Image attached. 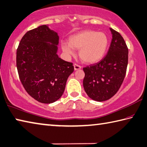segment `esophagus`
Instances as JSON below:
<instances>
[{
	"label": "esophagus",
	"mask_w": 147,
	"mask_h": 147,
	"mask_svg": "<svg viewBox=\"0 0 147 147\" xmlns=\"http://www.w3.org/2000/svg\"><path fill=\"white\" fill-rule=\"evenodd\" d=\"M74 66V70H80V69H81V66L79 65L76 64V63H75Z\"/></svg>",
	"instance_id": "1"
}]
</instances>
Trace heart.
I'll return each instance as SVG.
<instances>
[{"label":"heart","mask_w":147,"mask_h":147,"mask_svg":"<svg viewBox=\"0 0 147 147\" xmlns=\"http://www.w3.org/2000/svg\"><path fill=\"white\" fill-rule=\"evenodd\" d=\"M109 40L105 33L86 30L71 36L68 43H63L61 47L68 55L74 53L73 49H79V56L83 62L95 63L105 56Z\"/></svg>","instance_id":"heart-1"}]
</instances>
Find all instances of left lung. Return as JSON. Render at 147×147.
Returning <instances> with one entry per match:
<instances>
[{"mask_svg": "<svg viewBox=\"0 0 147 147\" xmlns=\"http://www.w3.org/2000/svg\"><path fill=\"white\" fill-rule=\"evenodd\" d=\"M112 40L107 54L99 62L83 68L84 89L90 98L107 100L120 89L125 76L129 51L123 37L110 28Z\"/></svg>", "mask_w": 147, "mask_h": 147, "instance_id": "left-lung-1", "label": "left lung"}]
</instances>
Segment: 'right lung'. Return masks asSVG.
<instances>
[{
	"instance_id": "1",
	"label": "right lung",
	"mask_w": 147,
	"mask_h": 147,
	"mask_svg": "<svg viewBox=\"0 0 147 147\" xmlns=\"http://www.w3.org/2000/svg\"><path fill=\"white\" fill-rule=\"evenodd\" d=\"M51 43V44H50ZM59 36L47 25L27 31L16 51V67L25 90L37 101L51 104L64 92L73 63L57 54Z\"/></svg>"
}]
</instances>
